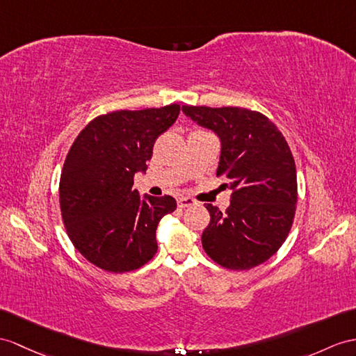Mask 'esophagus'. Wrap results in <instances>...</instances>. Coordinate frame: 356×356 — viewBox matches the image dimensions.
Segmentation results:
<instances>
[{"instance_id": "esophagus-1", "label": "esophagus", "mask_w": 356, "mask_h": 356, "mask_svg": "<svg viewBox=\"0 0 356 356\" xmlns=\"http://www.w3.org/2000/svg\"><path fill=\"white\" fill-rule=\"evenodd\" d=\"M178 207L179 208H187V207H192V205H195V201L192 197H186V196H183V197H178Z\"/></svg>"}]
</instances>
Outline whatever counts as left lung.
<instances>
[{"mask_svg":"<svg viewBox=\"0 0 356 356\" xmlns=\"http://www.w3.org/2000/svg\"><path fill=\"white\" fill-rule=\"evenodd\" d=\"M199 127L220 140L218 177L232 190L227 211L207 204L210 223L202 248L231 270L267 261L287 238L298 202L296 166L284 136L258 111L238 107L183 106Z\"/></svg>","mask_w":356,"mask_h":356,"instance_id":"8db88e82","label":"left lung"}]
</instances>
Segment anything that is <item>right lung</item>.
Masks as SVG:
<instances>
[{
  "instance_id": "obj_1",
  "label": "right lung",
  "mask_w": 356,
  "mask_h": 356,
  "mask_svg": "<svg viewBox=\"0 0 356 356\" xmlns=\"http://www.w3.org/2000/svg\"><path fill=\"white\" fill-rule=\"evenodd\" d=\"M178 115V104H170L98 116L67 152L60 177L62 218L75 249L102 270H134L157 252L155 231L177 201L140 196L133 184L136 173L148 169L157 137Z\"/></svg>"
}]
</instances>
